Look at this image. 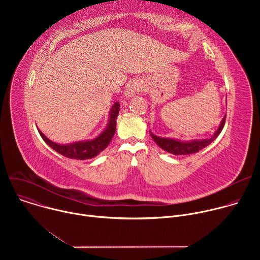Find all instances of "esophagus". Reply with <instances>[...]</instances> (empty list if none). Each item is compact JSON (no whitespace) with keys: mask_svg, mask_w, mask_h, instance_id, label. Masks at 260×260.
<instances>
[{"mask_svg":"<svg viewBox=\"0 0 260 260\" xmlns=\"http://www.w3.org/2000/svg\"><path fill=\"white\" fill-rule=\"evenodd\" d=\"M140 91V86L137 84V83H131L127 87H126V90L124 91V95L125 98L129 99L132 96L135 95L136 92Z\"/></svg>","mask_w":260,"mask_h":260,"instance_id":"1","label":"esophagus"}]
</instances>
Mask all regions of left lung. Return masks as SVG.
<instances>
[{
    "label": "left lung",
    "instance_id": "8db88e82",
    "mask_svg": "<svg viewBox=\"0 0 260 260\" xmlns=\"http://www.w3.org/2000/svg\"><path fill=\"white\" fill-rule=\"evenodd\" d=\"M225 118H226V115L223 117V119L221 120V123H220L218 129L215 132L213 137H211L210 139L181 141V140H176V139H171V138H160V137L152 134L151 131H149V133H150L151 138L154 140V142L165 151L175 154V155H188V154L197 153L200 150H202L203 148L210 145L219 136L222 128L224 127Z\"/></svg>",
    "mask_w": 260,
    "mask_h": 260
}]
</instances>
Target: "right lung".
Masks as SVG:
<instances>
[{
	"mask_svg": "<svg viewBox=\"0 0 260 260\" xmlns=\"http://www.w3.org/2000/svg\"><path fill=\"white\" fill-rule=\"evenodd\" d=\"M119 102L114 103V105L110 110L107 126L96 138L92 140L73 142L70 144H57L49 140L47 137H45L40 129L38 131L42 139L45 141V143L57 153L73 159H90L95 157L104 149H106L111 140H112L116 131V119L119 113Z\"/></svg>",
	"mask_w": 260,
	"mask_h": 260,
	"instance_id": "right-lung-1",
	"label": "right lung"
}]
</instances>
